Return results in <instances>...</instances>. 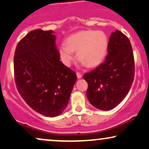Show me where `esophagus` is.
Instances as JSON below:
<instances>
[{
	"mask_svg": "<svg viewBox=\"0 0 149 149\" xmlns=\"http://www.w3.org/2000/svg\"><path fill=\"white\" fill-rule=\"evenodd\" d=\"M77 78L78 79H81V78H82V74H81L80 72H77Z\"/></svg>",
	"mask_w": 149,
	"mask_h": 149,
	"instance_id": "1",
	"label": "esophagus"
}]
</instances>
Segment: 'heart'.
Returning <instances> with one entry per match:
<instances>
[{"label":"heart","instance_id":"1","mask_svg":"<svg viewBox=\"0 0 149 149\" xmlns=\"http://www.w3.org/2000/svg\"><path fill=\"white\" fill-rule=\"evenodd\" d=\"M108 41L106 34L102 31L84 30L70 36L66 45H61L59 53L62 61L70 66L74 59V52L84 64L89 68L99 65L107 54Z\"/></svg>","mask_w":149,"mask_h":149}]
</instances>
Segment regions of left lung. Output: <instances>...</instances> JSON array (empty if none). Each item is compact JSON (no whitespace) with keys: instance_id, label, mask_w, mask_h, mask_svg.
Listing matches in <instances>:
<instances>
[{"instance_id":"8db88e82","label":"left lung","mask_w":149,"mask_h":149,"mask_svg":"<svg viewBox=\"0 0 149 149\" xmlns=\"http://www.w3.org/2000/svg\"><path fill=\"white\" fill-rule=\"evenodd\" d=\"M135 63L127 36L116 30L110 36L105 61L84 79L88 84L86 95L94 107L109 111L118 105L129 92L134 79Z\"/></svg>"}]
</instances>
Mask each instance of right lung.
<instances>
[{
	"mask_svg": "<svg viewBox=\"0 0 149 149\" xmlns=\"http://www.w3.org/2000/svg\"><path fill=\"white\" fill-rule=\"evenodd\" d=\"M52 30L31 31L18 42L14 57L16 88L37 113L54 117L63 113L77 81L60 61Z\"/></svg>",
	"mask_w": 149,
	"mask_h": 149,
	"instance_id": "1",
	"label": "right lung"
}]
</instances>
